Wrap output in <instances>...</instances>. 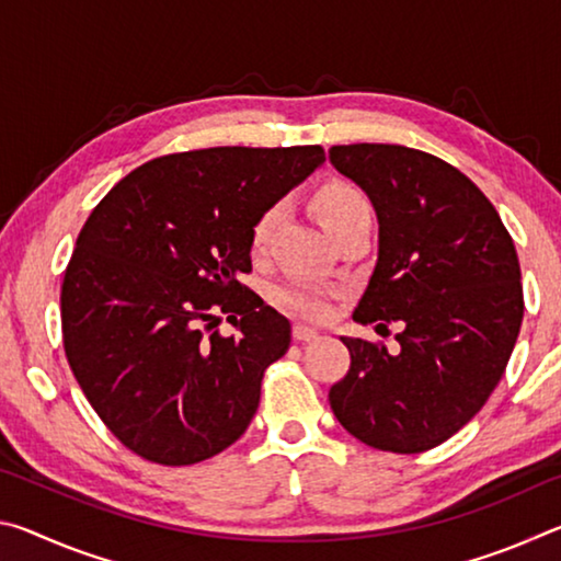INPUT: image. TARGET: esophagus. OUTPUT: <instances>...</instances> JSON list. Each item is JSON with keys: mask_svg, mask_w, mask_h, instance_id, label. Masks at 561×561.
<instances>
[{"mask_svg": "<svg viewBox=\"0 0 561 561\" xmlns=\"http://www.w3.org/2000/svg\"><path fill=\"white\" fill-rule=\"evenodd\" d=\"M291 336H294V341H317L319 339V334L314 329H309V327H301V324H297L291 329Z\"/></svg>", "mask_w": 561, "mask_h": 561, "instance_id": "1", "label": "esophagus"}]
</instances>
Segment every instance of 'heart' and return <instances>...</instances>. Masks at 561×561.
Segmentation results:
<instances>
[{"instance_id": "1", "label": "heart", "mask_w": 561, "mask_h": 561, "mask_svg": "<svg viewBox=\"0 0 561 561\" xmlns=\"http://www.w3.org/2000/svg\"><path fill=\"white\" fill-rule=\"evenodd\" d=\"M314 210L319 222L324 230L334 237L351 222L360 220V217H371V207H368L366 195L358 187L348 183H327L314 195ZM279 217V207H270L252 230V250L260 252L267 237L272 232L274 222ZM274 301L279 304L284 311L294 317L319 321L329 314V289L319 287V284L307 282H289L274 289Z\"/></svg>"}]
</instances>
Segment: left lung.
Masks as SVG:
<instances>
[{
	"mask_svg": "<svg viewBox=\"0 0 561 561\" xmlns=\"http://www.w3.org/2000/svg\"><path fill=\"white\" fill-rule=\"evenodd\" d=\"M371 197L378 260L354 319L398 324V348L341 339L336 421L376 450L413 455L458 433L495 391L525 314L515 242L482 190L445 160L388 144L329 148Z\"/></svg>",
	"mask_w": 561,
	"mask_h": 561,
	"instance_id": "obj_1",
	"label": "left lung"
}]
</instances>
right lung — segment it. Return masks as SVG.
Segmentation results:
<instances>
[{
    "mask_svg": "<svg viewBox=\"0 0 561 561\" xmlns=\"http://www.w3.org/2000/svg\"><path fill=\"white\" fill-rule=\"evenodd\" d=\"M324 163L321 146H222L133 170L93 207L61 284L69 366L144 460L193 465L240 438L291 327L242 274L252 230ZM227 313L238 329L214 327Z\"/></svg>",
    "mask_w": 561,
    "mask_h": 561,
    "instance_id": "add662e5",
    "label": "right lung"
}]
</instances>
